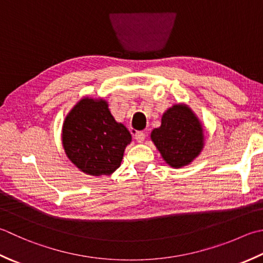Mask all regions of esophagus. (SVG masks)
I'll return each instance as SVG.
<instances>
[{"label": "esophagus", "instance_id": "1", "mask_svg": "<svg viewBox=\"0 0 263 263\" xmlns=\"http://www.w3.org/2000/svg\"><path fill=\"white\" fill-rule=\"evenodd\" d=\"M135 139L138 142H143V141H145V139H146V135L141 131L136 132L135 133Z\"/></svg>", "mask_w": 263, "mask_h": 263}]
</instances>
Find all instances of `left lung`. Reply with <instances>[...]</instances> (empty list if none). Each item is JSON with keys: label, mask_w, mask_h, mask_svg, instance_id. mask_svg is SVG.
I'll return each instance as SVG.
<instances>
[{"label": "left lung", "mask_w": 263, "mask_h": 263, "mask_svg": "<svg viewBox=\"0 0 263 263\" xmlns=\"http://www.w3.org/2000/svg\"><path fill=\"white\" fill-rule=\"evenodd\" d=\"M151 139L171 167L189 165L204 148L203 125L196 114L184 104L170 107L162 116V124L154 128Z\"/></svg>", "instance_id": "8db88e82"}]
</instances>
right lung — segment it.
<instances>
[{
  "label": "right lung",
  "mask_w": 263,
  "mask_h": 263,
  "mask_svg": "<svg viewBox=\"0 0 263 263\" xmlns=\"http://www.w3.org/2000/svg\"><path fill=\"white\" fill-rule=\"evenodd\" d=\"M132 137L115 121L105 99L84 97L67 114L61 133L66 156L85 174L110 176Z\"/></svg>",
  "instance_id": "right-lung-1"
}]
</instances>
